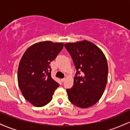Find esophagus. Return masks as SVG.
Returning a JSON list of instances; mask_svg holds the SVG:
<instances>
[{
    "label": "esophagus",
    "mask_w": 130,
    "mask_h": 130,
    "mask_svg": "<svg viewBox=\"0 0 130 130\" xmlns=\"http://www.w3.org/2000/svg\"><path fill=\"white\" fill-rule=\"evenodd\" d=\"M65 79H66V78H65V77H64V78L61 79V80H62V82H63V81H65Z\"/></svg>",
    "instance_id": "34e87169"
}]
</instances>
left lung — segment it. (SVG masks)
Here are the masks:
<instances>
[{"label": "left lung", "instance_id": "left-lung-1", "mask_svg": "<svg viewBox=\"0 0 130 130\" xmlns=\"http://www.w3.org/2000/svg\"><path fill=\"white\" fill-rule=\"evenodd\" d=\"M65 46L77 70L73 86L67 89L68 100L79 108H89L100 100L105 90L108 75L106 58L97 46L86 40L67 43Z\"/></svg>", "mask_w": 130, "mask_h": 130}]
</instances>
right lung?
<instances>
[{"label": "right lung", "mask_w": 130, "mask_h": 130, "mask_svg": "<svg viewBox=\"0 0 130 130\" xmlns=\"http://www.w3.org/2000/svg\"><path fill=\"white\" fill-rule=\"evenodd\" d=\"M63 43L40 41L24 53L18 70L19 89L25 99L36 107H42L53 99L59 84L51 75L50 64L63 49Z\"/></svg>", "instance_id": "1"}]
</instances>
